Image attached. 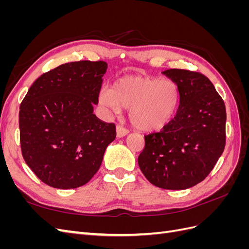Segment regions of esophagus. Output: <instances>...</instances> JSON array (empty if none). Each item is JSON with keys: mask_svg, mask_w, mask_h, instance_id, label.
Masks as SVG:
<instances>
[{"mask_svg": "<svg viewBox=\"0 0 249 249\" xmlns=\"http://www.w3.org/2000/svg\"><path fill=\"white\" fill-rule=\"evenodd\" d=\"M127 134H129V131L124 129V127L120 126V125L116 126V137L117 138H123V137L126 136Z\"/></svg>", "mask_w": 249, "mask_h": 249, "instance_id": "obj_1", "label": "esophagus"}]
</instances>
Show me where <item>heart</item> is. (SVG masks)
I'll list each match as a JSON object with an SVG mask.
<instances>
[{
	"label": "heart",
	"instance_id": "heart-1",
	"mask_svg": "<svg viewBox=\"0 0 249 249\" xmlns=\"http://www.w3.org/2000/svg\"><path fill=\"white\" fill-rule=\"evenodd\" d=\"M179 96V89L172 80L129 74L117 79L111 89L102 88L97 101L111 113L130 109V120L135 127L156 132L175 117Z\"/></svg>",
	"mask_w": 249,
	"mask_h": 249
}]
</instances>
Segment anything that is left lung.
<instances>
[{
	"mask_svg": "<svg viewBox=\"0 0 249 249\" xmlns=\"http://www.w3.org/2000/svg\"><path fill=\"white\" fill-rule=\"evenodd\" d=\"M162 73L177 83L178 109L161 132L145 136L138 164L153 185L184 190L205 179L222 155L227 113L212 82L203 74L184 70Z\"/></svg>",
	"mask_w": 249,
	"mask_h": 249,
	"instance_id": "1",
	"label": "left lung"
}]
</instances>
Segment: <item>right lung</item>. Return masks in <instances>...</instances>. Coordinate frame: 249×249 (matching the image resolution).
Here are the masks:
<instances>
[{"label": "right lung", "instance_id": "1", "mask_svg": "<svg viewBox=\"0 0 249 249\" xmlns=\"http://www.w3.org/2000/svg\"><path fill=\"white\" fill-rule=\"evenodd\" d=\"M107 69L104 61L62 64L41 74L22 100L21 154L44 184L73 189L100 169L116 137L114 124L93 114Z\"/></svg>", "mask_w": 249, "mask_h": 249}]
</instances>
